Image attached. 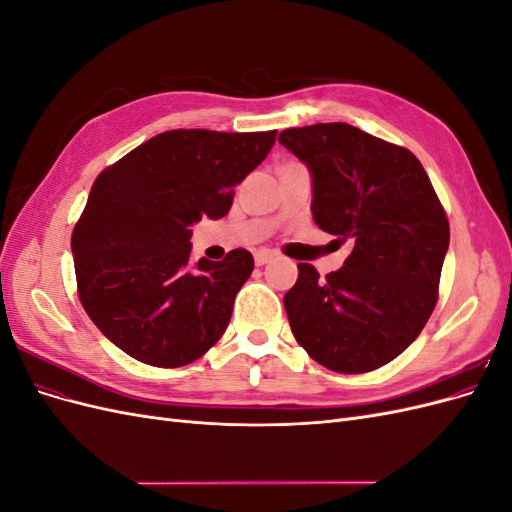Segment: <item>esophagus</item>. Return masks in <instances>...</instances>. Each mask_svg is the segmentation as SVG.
<instances>
[{
	"mask_svg": "<svg viewBox=\"0 0 512 512\" xmlns=\"http://www.w3.org/2000/svg\"><path fill=\"white\" fill-rule=\"evenodd\" d=\"M273 260V254L271 252H267V250H258L256 254H254V262L258 267H262V265H267V262H271Z\"/></svg>",
	"mask_w": 512,
	"mask_h": 512,
	"instance_id": "esophagus-1",
	"label": "esophagus"
}]
</instances>
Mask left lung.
<instances>
[{"instance_id": "obj_1", "label": "left lung", "mask_w": 512, "mask_h": 512, "mask_svg": "<svg viewBox=\"0 0 512 512\" xmlns=\"http://www.w3.org/2000/svg\"><path fill=\"white\" fill-rule=\"evenodd\" d=\"M314 181V222L352 241L344 267L320 280L299 265L284 297L292 335L337 374H365L404 352L438 301L451 228L412 151L350 123L290 128L277 138Z\"/></svg>"}]
</instances>
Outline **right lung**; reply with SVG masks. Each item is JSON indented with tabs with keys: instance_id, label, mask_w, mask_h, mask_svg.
Returning a JSON list of instances; mask_svg holds the SVG:
<instances>
[{
	"instance_id": "right-lung-1",
	"label": "right lung",
	"mask_w": 512,
	"mask_h": 512,
	"mask_svg": "<svg viewBox=\"0 0 512 512\" xmlns=\"http://www.w3.org/2000/svg\"><path fill=\"white\" fill-rule=\"evenodd\" d=\"M271 132L168 130L104 168L72 232L79 299L132 359L183 367L224 335L254 271L247 250L190 265V226L228 213Z\"/></svg>"
}]
</instances>
